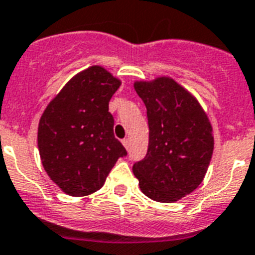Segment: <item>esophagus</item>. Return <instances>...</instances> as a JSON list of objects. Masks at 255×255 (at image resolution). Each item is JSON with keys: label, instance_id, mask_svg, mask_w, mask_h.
I'll use <instances>...</instances> for the list:
<instances>
[{"label": "esophagus", "instance_id": "obj_1", "mask_svg": "<svg viewBox=\"0 0 255 255\" xmlns=\"http://www.w3.org/2000/svg\"><path fill=\"white\" fill-rule=\"evenodd\" d=\"M122 143H123V146H125L126 149H129V140L128 138H125V140H122Z\"/></svg>", "mask_w": 255, "mask_h": 255}]
</instances>
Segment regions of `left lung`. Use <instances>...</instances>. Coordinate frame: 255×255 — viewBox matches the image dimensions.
Segmentation results:
<instances>
[{"mask_svg": "<svg viewBox=\"0 0 255 255\" xmlns=\"http://www.w3.org/2000/svg\"><path fill=\"white\" fill-rule=\"evenodd\" d=\"M149 121V147L133 174L147 198L173 203L204 180L214 137L207 113L196 97L170 77L136 81Z\"/></svg>", "mask_w": 255, "mask_h": 255, "instance_id": "8db88e82", "label": "left lung"}]
</instances>
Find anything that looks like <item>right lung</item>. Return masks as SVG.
Here are the masks:
<instances>
[{"label": "right lung", "mask_w": 255, "mask_h": 255, "mask_svg": "<svg viewBox=\"0 0 255 255\" xmlns=\"http://www.w3.org/2000/svg\"><path fill=\"white\" fill-rule=\"evenodd\" d=\"M122 82L100 65L74 75L39 119L38 150L51 180L70 196L100 190L127 151L114 137L109 101Z\"/></svg>", "instance_id": "1"}]
</instances>
